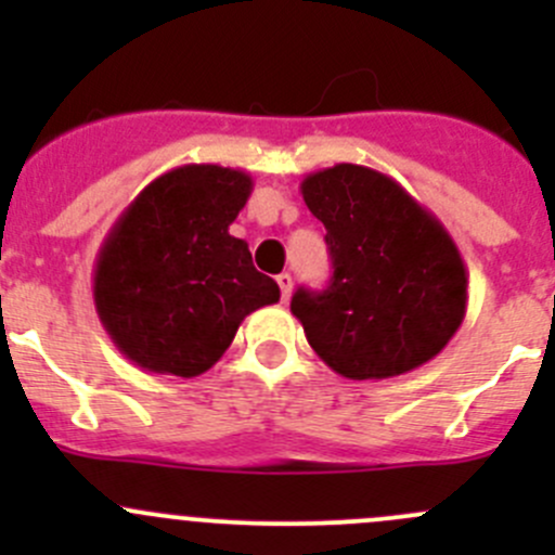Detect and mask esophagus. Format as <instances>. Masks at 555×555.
I'll return each mask as SVG.
<instances>
[{
    "instance_id": "obj_1",
    "label": "esophagus",
    "mask_w": 555,
    "mask_h": 555,
    "mask_svg": "<svg viewBox=\"0 0 555 555\" xmlns=\"http://www.w3.org/2000/svg\"><path fill=\"white\" fill-rule=\"evenodd\" d=\"M276 282H279V289H282V300L287 304L289 295H293V276H289V273H279Z\"/></svg>"
}]
</instances>
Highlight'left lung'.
Wrapping results in <instances>:
<instances>
[{
  "instance_id": "obj_1",
  "label": "left lung",
  "mask_w": 555,
  "mask_h": 555,
  "mask_svg": "<svg viewBox=\"0 0 555 555\" xmlns=\"http://www.w3.org/2000/svg\"><path fill=\"white\" fill-rule=\"evenodd\" d=\"M300 193L333 257L330 287L289 304L319 360L367 382L438 357L467 311V268L443 222L367 166L313 171Z\"/></svg>"
}]
</instances>
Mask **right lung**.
<instances>
[{
  "label": "right lung",
  "mask_w": 555,
  "mask_h": 555,
  "mask_svg": "<svg viewBox=\"0 0 555 555\" xmlns=\"http://www.w3.org/2000/svg\"><path fill=\"white\" fill-rule=\"evenodd\" d=\"M251 195L246 171L188 164L147 184L106 233L93 304L112 344L150 373L209 371L279 284L228 228Z\"/></svg>",
  "instance_id": "add662e5"
}]
</instances>
